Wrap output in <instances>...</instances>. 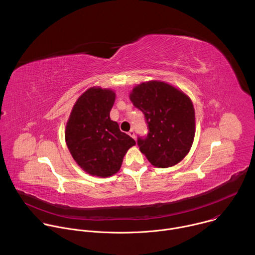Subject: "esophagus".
I'll use <instances>...</instances> for the list:
<instances>
[{"mask_svg": "<svg viewBox=\"0 0 255 255\" xmlns=\"http://www.w3.org/2000/svg\"><path fill=\"white\" fill-rule=\"evenodd\" d=\"M128 134H129L132 138H134V139H135V132H134V130H130V131L128 132Z\"/></svg>", "mask_w": 255, "mask_h": 255, "instance_id": "obj_1", "label": "esophagus"}]
</instances>
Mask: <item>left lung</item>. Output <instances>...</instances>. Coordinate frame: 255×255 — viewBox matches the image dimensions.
<instances>
[{
  "label": "left lung",
  "instance_id": "obj_1",
  "mask_svg": "<svg viewBox=\"0 0 255 255\" xmlns=\"http://www.w3.org/2000/svg\"><path fill=\"white\" fill-rule=\"evenodd\" d=\"M144 114L146 137H138L140 151L156 167L175 165L189 153L195 137V109L191 99L159 81L142 83L130 94Z\"/></svg>",
  "mask_w": 255,
  "mask_h": 255
}]
</instances>
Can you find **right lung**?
Here are the masks:
<instances>
[{
	"instance_id": "add662e5",
	"label": "right lung",
	"mask_w": 255,
	"mask_h": 255,
	"mask_svg": "<svg viewBox=\"0 0 255 255\" xmlns=\"http://www.w3.org/2000/svg\"><path fill=\"white\" fill-rule=\"evenodd\" d=\"M115 98L111 90L89 89L76 102L66 124L68 150L92 175L107 177L116 173L127 150L136 144L110 118Z\"/></svg>"
}]
</instances>
